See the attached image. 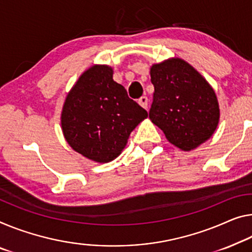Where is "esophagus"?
Segmentation results:
<instances>
[{
  "label": "esophagus",
  "instance_id": "obj_1",
  "mask_svg": "<svg viewBox=\"0 0 252 252\" xmlns=\"http://www.w3.org/2000/svg\"><path fill=\"white\" fill-rule=\"evenodd\" d=\"M138 103H139V106H142L143 108H148V96H145V95H143V96H141V98L138 99Z\"/></svg>",
  "mask_w": 252,
  "mask_h": 252
}]
</instances>
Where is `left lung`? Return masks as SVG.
Instances as JSON below:
<instances>
[{"label":"left lung","mask_w":252,"mask_h":252,"mask_svg":"<svg viewBox=\"0 0 252 252\" xmlns=\"http://www.w3.org/2000/svg\"><path fill=\"white\" fill-rule=\"evenodd\" d=\"M150 74L154 86L150 119L166 139L191 151L211 138L219 125L220 108L207 81L177 57L153 64Z\"/></svg>","instance_id":"obj_1"}]
</instances>
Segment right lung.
Listing matches in <instances>:
<instances>
[{
  "label": "right lung",
  "instance_id": "obj_1",
  "mask_svg": "<svg viewBox=\"0 0 252 252\" xmlns=\"http://www.w3.org/2000/svg\"><path fill=\"white\" fill-rule=\"evenodd\" d=\"M113 74L108 65L88 68L67 94L61 116L69 146L99 163L115 160L133 129L149 116Z\"/></svg>",
  "mask_w": 252,
  "mask_h": 252
}]
</instances>
